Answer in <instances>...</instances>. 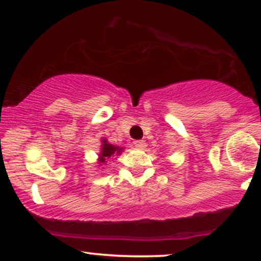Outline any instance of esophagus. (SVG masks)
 Wrapping results in <instances>:
<instances>
[{"label": "esophagus", "mask_w": 261, "mask_h": 261, "mask_svg": "<svg viewBox=\"0 0 261 261\" xmlns=\"http://www.w3.org/2000/svg\"><path fill=\"white\" fill-rule=\"evenodd\" d=\"M134 146L136 147V148H144V147H146V143H144V141L137 140L134 141Z\"/></svg>", "instance_id": "1"}]
</instances>
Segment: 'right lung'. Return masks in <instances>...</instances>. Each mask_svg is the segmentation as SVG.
<instances>
[{
  "mask_svg": "<svg viewBox=\"0 0 261 261\" xmlns=\"http://www.w3.org/2000/svg\"><path fill=\"white\" fill-rule=\"evenodd\" d=\"M102 148H100V152H99V164L100 165H106L107 163V159L111 158L112 155L114 154H120L122 152V148L121 147H118V146H113V144L108 143V141L107 140H102Z\"/></svg>",
  "mask_w": 261,
  "mask_h": 261,
  "instance_id": "1",
  "label": "right lung"
}]
</instances>
